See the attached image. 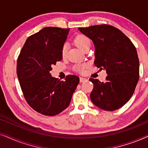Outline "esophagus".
Masks as SVG:
<instances>
[{
  "label": "esophagus",
  "instance_id": "1",
  "mask_svg": "<svg viewBox=\"0 0 148 148\" xmlns=\"http://www.w3.org/2000/svg\"><path fill=\"white\" fill-rule=\"evenodd\" d=\"M79 79H80V82H87V81H88V79H87L86 78L82 77H80Z\"/></svg>",
  "mask_w": 148,
  "mask_h": 148
}]
</instances>
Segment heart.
<instances>
[{"mask_svg":"<svg viewBox=\"0 0 148 148\" xmlns=\"http://www.w3.org/2000/svg\"><path fill=\"white\" fill-rule=\"evenodd\" d=\"M74 42L76 44V46L79 48L81 50H82L83 51H85L86 50L90 48L91 45V42L89 38L85 35H82V34L77 36L75 38ZM66 52H67V44H64L62 46L61 49V55L62 57H65L66 55ZM87 66H88V64L86 63L77 64L74 66V69L77 71L82 73L84 71L85 68L87 67Z\"/></svg>","mask_w":148,"mask_h":148,"instance_id":"1","label":"heart"}]
</instances>
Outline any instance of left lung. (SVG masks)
I'll return each instance as SVG.
<instances>
[{"label": "left lung", "mask_w": 148, "mask_h": 148, "mask_svg": "<svg viewBox=\"0 0 148 148\" xmlns=\"http://www.w3.org/2000/svg\"><path fill=\"white\" fill-rule=\"evenodd\" d=\"M95 46L94 64L106 69V82L90 78V94L98 108L113 111L124 106L133 96L139 77V62L134 44L120 29L102 24L79 27Z\"/></svg>", "instance_id": "1"}]
</instances>
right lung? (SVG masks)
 <instances>
[{
  "instance_id": "1",
  "label": "right lung",
  "mask_w": 148,
  "mask_h": 148,
  "mask_svg": "<svg viewBox=\"0 0 148 148\" xmlns=\"http://www.w3.org/2000/svg\"><path fill=\"white\" fill-rule=\"evenodd\" d=\"M68 29L48 27L26 40L17 58V74L27 104L40 114L55 116L69 105L79 82L74 75L60 81L52 77V65L61 60Z\"/></svg>"
}]
</instances>
